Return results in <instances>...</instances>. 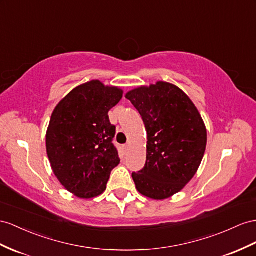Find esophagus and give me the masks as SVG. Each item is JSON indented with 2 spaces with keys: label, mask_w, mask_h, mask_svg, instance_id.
I'll list each match as a JSON object with an SVG mask.
<instances>
[{
  "label": "esophagus",
  "mask_w": 256,
  "mask_h": 256,
  "mask_svg": "<svg viewBox=\"0 0 256 256\" xmlns=\"http://www.w3.org/2000/svg\"><path fill=\"white\" fill-rule=\"evenodd\" d=\"M123 148H124V150H126V152H128V148H130V145H128V144H126V145L123 146Z\"/></svg>",
  "instance_id": "1"
}]
</instances>
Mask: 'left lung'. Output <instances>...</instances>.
I'll return each instance as SVG.
<instances>
[{"label":"left lung","mask_w":256,"mask_h":256,"mask_svg":"<svg viewBox=\"0 0 256 256\" xmlns=\"http://www.w3.org/2000/svg\"><path fill=\"white\" fill-rule=\"evenodd\" d=\"M147 130L146 164L132 178L137 190L163 200L178 194L198 170L206 147V128L198 109L173 84L158 82L126 95Z\"/></svg>","instance_id":"obj_1"}]
</instances>
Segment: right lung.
Segmentation results:
<instances>
[{
	"label": "right lung",
	"instance_id": "1",
	"mask_svg": "<svg viewBox=\"0 0 256 256\" xmlns=\"http://www.w3.org/2000/svg\"><path fill=\"white\" fill-rule=\"evenodd\" d=\"M122 96V90L93 80L72 90L52 114L46 133L50 166L62 185L78 198L102 194L120 163L108 112Z\"/></svg>",
	"mask_w": 256,
	"mask_h": 256
}]
</instances>
